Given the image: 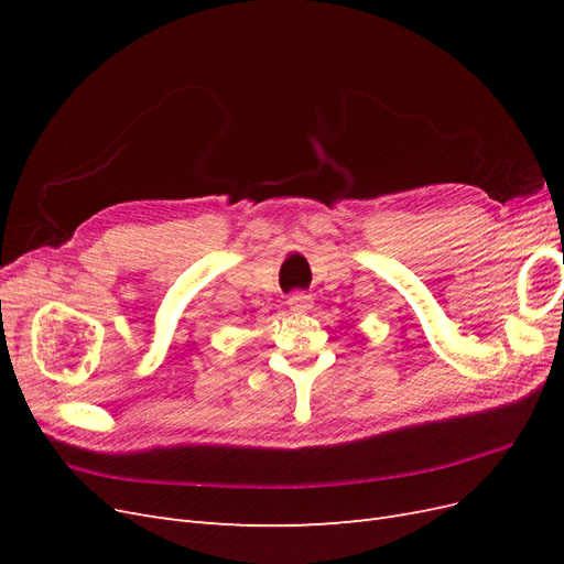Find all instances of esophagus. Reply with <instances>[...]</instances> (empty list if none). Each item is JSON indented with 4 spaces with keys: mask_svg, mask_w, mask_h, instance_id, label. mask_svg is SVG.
Returning <instances> with one entry per match:
<instances>
[{
    "mask_svg": "<svg viewBox=\"0 0 564 564\" xmlns=\"http://www.w3.org/2000/svg\"><path fill=\"white\" fill-rule=\"evenodd\" d=\"M289 308L292 311H296V313H303V311H311V305H313V296L311 294H303V292H296V294H292L289 296Z\"/></svg>",
    "mask_w": 564,
    "mask_h": 564,
    "instance_id": "34e87169",
    "label": "esophagus"
}]
</instances>
